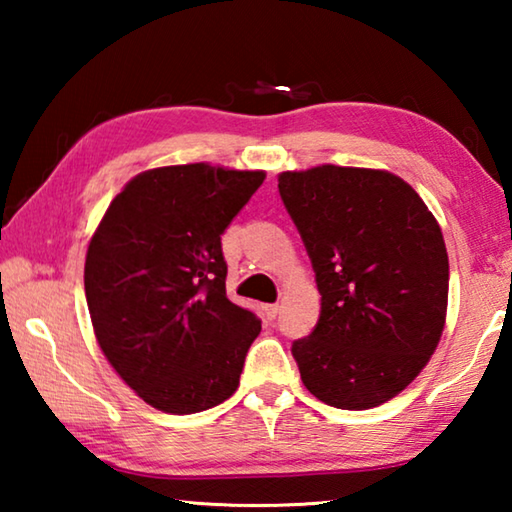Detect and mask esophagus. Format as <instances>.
I'll list each match as a JSON object with an SVG mask.
<instances>
[{
	"label": "esophagus",
	"mask_w": 512,
	"mask_h": 512,
	"mask_svg": "<svg viewBox=\"0 0 512 512\" xmlns=\"http://www.w3.org/2000/svg\"><path fill=\"white\" fill-rule=\"evenodd\" d=\"M277 311H280V305H264V316H266L268 320H275Z\"/></svg>",
	"instance_id": "esophagus-1"
}]
</instances>
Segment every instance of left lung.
I'll use <instances>...</instances> for the list:
<instances>
[{"mask_svg": "<svg viewBox=\"0 0 512 512\" xmlns=\"http://www.w3.org/2000/svg\"><path fill=\"white\" fill-rule=\"evenodd\" d=\"M282 203L316 273L320 316L291 354L320 402L363 411L404 391L445 327L449 259L415 189L379 169L284 171Z\"/></svg>", "mask_w": 512, "mask_h": 512, "instance_id": "1", "label": "left lung"}]
</instances>
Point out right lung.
Returning <instances> with one entry per match:
<instances>
[{
  "label": "right lung",
  "instance_id": "obj_1",
  "mask_svg": "<svg viewBox=\"0 0 512 512\" xmlns=\"http://www.w3.org/2000/svg\"><path fill=\"white\" fill-rule=\"evenodd\" d=\"M264 171L178 164L135 176L85 257L94 334L117 375L164 413H198L237 391L262 320L225 296L221 235Z\"/></svg>",
  "mask_w": 512,
  "mask_h": 512
}]
</instances>
